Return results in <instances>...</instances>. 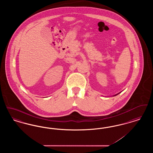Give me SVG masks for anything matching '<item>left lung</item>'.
I'll return each instance as SVG.
<instances>
[{
    "instance_id": "obj_1",
    "label": "left lung",
    "mask_w": 153,
    "mask_h": 153,
    "mask_svg": "<svg viewBox=\"0 0 153 153\" xmlns=\"http://www.w3.org/2000/svg\"><path fill=\"white\" fill-rule=\"evenodd\" d=\"M116 94V95H114V96H117V95H118V94Z\"/></svg>"
}]
</instances>
